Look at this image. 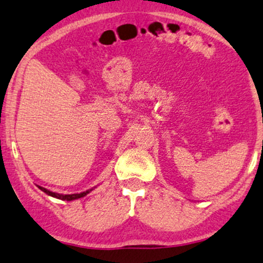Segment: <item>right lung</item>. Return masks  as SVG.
<instances>
[{
	"label": "right lung",
	"instance_id": "right-lung-1",
	"mask_svg": "<svg viewBox=\"0 0 263 263\" xmlns=\"http://www.w3.org/2000/svg\"><path fill=\"white\" fill-rule=\"evenodd\" d=\"M38 187L41 189L42 191L43 192H45V194L47 195H49V196H51V197H55V198H59V199H62V201H73V199H78V198H82V197H84V196H86L87 194H89V192L92 190V189H91V190H86V191H84V192H80V194H72V195H62V194H56V192H52V191H49L48 189H45V187H42V186H40V185H37Z\"/></svg>",
	"mask_w": 263,
	"mask_h": 263
}]
</instances>
